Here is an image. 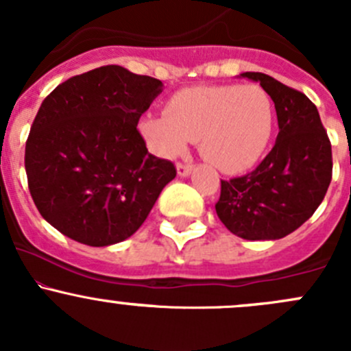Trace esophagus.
Masks as SVG:
<instances>
[{
  "mask_svg": "<svg viewBox=\"0 0 351 351\" xmlns=\"http://www.w3.org/2000/svg\"><path fill=\"white\" fill-rule=\"evenodd\" d=\"M192 165H183V162H178V165H176V173H178V176H182V178L189 176L190 173H192Z\"/></svg>",
  "mask_w": 351,
  "mask_h": 351,
  "instance_id": "34e87169",
  "label": "esophagus"
}]
</instances>
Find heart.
Wrapping results in <instances>:
<instances>
[{
    "instance_id": "obj_1",
    "label": "heart",
    "mask_w": 351,
    "mask_h": 351,
    "mask_svg": "<svg viewBox=\"0 0 351 351\" xmlns=\"http://www.w3.org/2000/svg\"><path fill=\"white\" fill-rule=\"evenodd\" d=\"M274 129V98L258 84L186 88L169 98L165 113L139 122L141 136L159 158H176L198 139L202 156L229 175L260 161Z\"/></svg>"
}]
</instances>
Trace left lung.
I'll list each match as a JSON object with an SVG mask.
<instances>
[{"mask_svg":"<svg viewBox=\"0 0 351 351\" xmlns=\"http://www.w3.org/2000/svg\"><path fill=\"white\" fill-rule=\"evenodd\" d=\"M239 77L260 83L274 98L278 136L254 171L222 180L215 212L238 238L274 241L299 229L323 202L331 183V144L306 95L263 73Z\"/></svg>","mask_w":351,"mask_h":351,"instance_id":"obj_1","label":"left lung"}]
</instances>
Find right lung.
Instances as JSON below:
<instances>
[{"label": "right lung", "mask_w": 351, "mask_h": 351, "mask_svg": "<svg viewBox=\"0 0 351 351\" xmlns=\"http://www.w3.org/2000/svg\"><path fill=\"white\" fill-rule=\"evenodd\" d=\"M162 91L156 77L101 66L59 84L25 146L28 189L42 217L88 246H112L143 226L173 162L149 154L137 130Z\"/></svg>", "instance_id": "obj_1"}]
</instances>
